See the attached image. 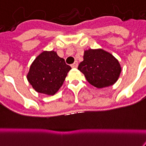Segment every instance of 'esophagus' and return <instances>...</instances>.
Listing matches in <instances>:
<instances>
[{
    "instance_id": "1",
    "label": "esophagus",
    "mask_w": 146,
    "mask_h": 146,
    "mask_svg": "<svg viewBox=\"0 0 146 146\" xmlns=\"http://www.w3.org/2000/svg\"><path fill=\"white\" fill-rule=\"evenodd\" d=\"M78 62H77V61H75L73 64L72 65V68H77L78 67Z\"/></svg>"
}]
</instances>
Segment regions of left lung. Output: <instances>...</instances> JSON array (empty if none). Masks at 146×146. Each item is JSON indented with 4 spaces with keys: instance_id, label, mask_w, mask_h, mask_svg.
I'll list each match as a JSON object with an SVG mask.
<instances>
[{
    "instance_id": "obj_1",
    "label": "left lung",
    "mask_w": 146,
    "mask_h": 146,
    "mask_svg": "<svg viewBox=\"0 0 146 146\" xmlns=\"http://www.w3.org/2000/svg\"><path fill=\"white\" fill-rule=\"evenodd\" d=\"M78 69L84 74L91 85L98 88L113 85L121 72L118 60L100 48L84 51V60L79 64Z\"/></svg>"
}]
</instances>
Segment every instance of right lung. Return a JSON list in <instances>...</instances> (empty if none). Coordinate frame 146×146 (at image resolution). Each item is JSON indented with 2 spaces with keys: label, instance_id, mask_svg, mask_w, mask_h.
I'll list each match as a JSON object with an SVG mask.
<instances>
[{
  "label": "right lung",
  "instance_id": "1",
  "mask_svg": "<svg viewBox=\"0 0 146 146\" xmlns=\"http://www.w3.org/2000/svg\"><path fill=\"white\" fill-rule=\"evenodd\" d=\"M72 69L54 51H44L38 55L30 68L27 80L35 91L47 95H54Z\"/></svg>",
  "mask_w": 146,
  "mask_h": 146
}]
</instances>
